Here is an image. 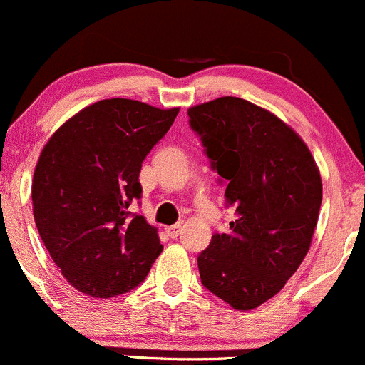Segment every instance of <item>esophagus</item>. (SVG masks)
Segmentation results:
<instances>
[{
  "mask_svg": "<svg viewBox=\"0 0 365 365\" xmlns=\"http://www.w3.org/2000/svg\"><path fill=\"white\" fill-rule=\"evenodd\" d=\"M181 230H182V225H181V223H178V225H172V227H165V232H167V234L170 235L172 239H175V237H178V235L181 234Z\"/></svg>",
  "mask_w": 365,
  "mask_h": 365,
  "instance_id": "1",
  "label": "esophagus"
}]
</instances>
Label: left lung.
I'll use <instances>...</instances> for the list:
<instances>
[{
	"instance_id": "obj_1",
	"label": "left lung",
	"mask_w": 365,
	"mask_h": 365,
	"mask_svg": "<svg viewBox=\"0 0 365 365\" xmlns=\"http://www.w3.org/2000/svg\"><path fill=\"white\" fill-rule=\"evenodd\" d=\"M235 209L228 234L198 255L202 284L237 311L279 294L311 247L322 175L306 142L276 114L237 96L187 108Z\"/></svg>"
}]
</instances>
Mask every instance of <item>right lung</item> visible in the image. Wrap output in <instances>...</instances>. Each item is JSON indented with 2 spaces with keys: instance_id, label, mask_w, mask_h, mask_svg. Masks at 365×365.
<instances>
[{
  "instance_id": "obj_1",
  "label": "right lung",
  "mask_w": 365,
  "mask_h": 365,
  "mask_svg": "<svg viewBox=\"0 0 365 365\" xmlns=\"http://www.w3.org/2000/svg\"><path fill=\"white\" fill-rule=\"evenodd\" d=\"M178 114L179 107L100 100L43 145L33 174V216L54 264L82 294H126L163 251L158 228L128 209L142 195V161Z\"/></svg>"
}]
</instances>
